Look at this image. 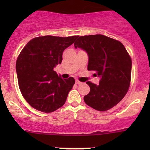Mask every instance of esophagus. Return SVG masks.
<instances>
[{
	"label": "esophagus",
	"instance_id": "1",
	"mask_svg": "<svg viewBox=\"0 0 150 150\" xmlns=\"http://www.w3.org/2000/svg\"><path fill=\"white\" fill-rule=\"evenodd\" d=\"M75 83L77 84V85H81V84H82V82H81L80 81H79V80H77L76 81H75Z\"/></svg>",
	"mask_w": 150,
	"mask_h": 150
}]
</instances>
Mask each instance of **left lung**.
I'll return each instance as SVG.
<instances>
[{
	"label": "left lung",
	"instance_id": "obj_1",
	"mask_svg": "<svg viewBox=\"0 0 150 150\" xmlns=\"http://www.w3.org/2000/svg\"><path fill=\"white\" fill-rule=\"evenodd\" d=\"M74 46L87 52V69L94 70L101 78L99 85L86 82L90 92L84 97L85 102L100 111L113 108L123 99L130 87L132 61L125 46L101 34L78 37Z\"/></svg>",
	"mask_w": 150,
	"mask_h": 150
}]
</instances>
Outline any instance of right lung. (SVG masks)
<instances>
[{
  "mask_svg": "<svg viewBox=\"0 0 150 150\" xmlns=\"http://www.w3.org/2000/svg\"><path fill=\"white\" fill-rule=\"evenodd\" d=\"M77 37H36L20 52L16 62L19 87L25 100L35 109L51 113L65 104L75 79L61 78L53 68L61 64L63 51Z\"/></svg>",
  "mask_w": 150,
  "mask_h": 150,
  "instance_id": "obj_1",
  "label": "right lung"
}]
</instances>
